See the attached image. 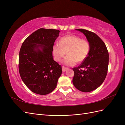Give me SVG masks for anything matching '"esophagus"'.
<instances>
[{
  "mask_svg": "<svg viewBox=\"0 0 125 125\" xmlns=\"http://www.w3.org/2000/svg\"><path fill=\"white\" fill-rule=\"evenodd\" d=\"M67 70V68L66 67H64V66H62V72H65V71H66Z\"/></svg>",
  "mask_w": 125,
  "mask_h": 125,
  "instance_id": "esophagus-1",
  "label": "esophagus"
}]
</instances>
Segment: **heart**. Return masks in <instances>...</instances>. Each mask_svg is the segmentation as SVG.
Returning a JSON list of instances; mask_svg holds the SVG:
<instances>
[{
	"instance_id": "b5f03b06",
	"label": "heart",
	"mask_w": 125,
	"mask_h": 125,
	"mask_svg": "<svg viewBox=\"0 0 125 125\" xmlns=\"http://www.w3.org/2000/svg\"><path fill=\"white\" fill-rule=\"evenodd\" d=\"M90 50L89 42L75 35H68L62 37L59 43L52 46V52L56 62L61 61L66 54L67 56L63 60L67 66H73L77 62H81L87 58Z\"/></svg>"
}]
</instances>
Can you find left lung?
<instances>
[{"label":"left lung","instance_id":"left-lung-1","mask_svg":"<svg viewBox=\"0 0 125 125\" xmlns=\"http://www.w3.org/2000/svg\"><path fill=\"white\" fill-rule=\"evenodd\" d=\"M82 32L90 44L87 58L81 65L73 68V82L78 90L89 92L95 90L104 82L106 77L109 55L106 46L95 33L85 29H76Z\"/></svg>","mask_w":125,"mask_h":125}]
</instances>
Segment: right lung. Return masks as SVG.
I'll use <instances>...</instances> for the list:
<instances>
[{"label": "right lung", "instance_id": "right-lung-1", "mask_svg": "<svg viewBox=\"0 0 125 125\" xmlns=\"http://www.w3.org/2000/svg\"><path fill=\"white\" fill-rule=\"evenodd\" d=\"M59 31L41 28L26 38L19 57V71L22 81L32 92L46 95L55 89L62 73L52 52Z\"/></svg>", "mask_w": 125, "mask_h": 125}]
</instances>
